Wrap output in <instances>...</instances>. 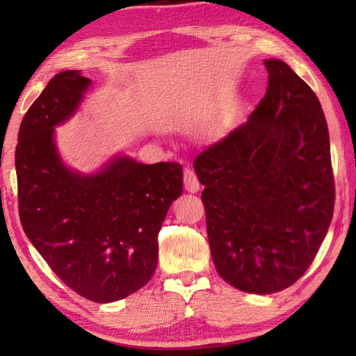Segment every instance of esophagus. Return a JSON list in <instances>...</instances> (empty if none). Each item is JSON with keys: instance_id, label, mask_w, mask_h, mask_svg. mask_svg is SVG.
Here are the masks:
<instances>
[{"instance_id": "34e87169", "label": "esophagus", "mask_w": 356, "mask_h": 356, "mask_svg": "<svg viewBox=\"0 0 356 356\" xmlns=\"http://www.w3.org/2000/svg\"><path fill=\"white\" fill-rule=\"evenodd\" d=\"M184 182H185V190L188 193H197L202 188L199 179H197V176H195V172L193 170L184 171Z\"/></svg>"}]
</instances>
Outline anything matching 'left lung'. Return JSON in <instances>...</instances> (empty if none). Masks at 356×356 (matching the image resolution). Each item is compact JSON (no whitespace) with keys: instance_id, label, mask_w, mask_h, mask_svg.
I'll use <instances>...</instances> for the list:
<instances>
[{"instance_id":"obj_1","label":"left lung","mask_w":356,"mask_h":356,"mask_svg":"<svg viewBox=\"0 0 356 356\" xmlns=\"http://www.w3.org/2000/svg\"><path fill=\"white\" fill-rule=\"evenodd\" d=\"M268 90L248 122L194 161L216 269L249 293L292 286L334 216L327 122L318 97L282 59H264Z\"/></svg>"}]
</instances>
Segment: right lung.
<instances>
[{
	"instance_id": "right-lung-1",
	"label": "right lung",
	"mask_w": 356,
	"mask_h": 356,
	"mask_svg": "<svg viewBox=\"0 0 356 356\" xmlns=\"http://www.w3.org/2000/svg\"><path fill=\"white\" fill-rule=\"evenodd\" d=\"M92 86L79 70L58 73L22 119L15 168L22 229L51 270L95 303H113L153 277L157 234L184 190L176 162L145 165L125 154L84 174L58 153L55 127L78 111Z\"/></svg>"
}]
</instances>
